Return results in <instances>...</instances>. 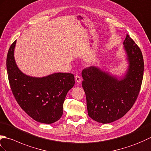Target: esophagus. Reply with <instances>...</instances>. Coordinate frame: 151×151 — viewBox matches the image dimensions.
<instances>
[{
    "label": "esophagus",
    "mask_w": 151,
    "mask_h": 151,
    "mask_svg": "<svg viewBox=\"0 0 151 151\" xmlns=\"http://www.w3.org/2000/svg\"><path fill=\"white\" fill-rule=\"evenodd\" d=\"M75 79H76V81L77 82H78V83H81V77H80L79 76H78V75H76V76H75Z\"/></svg>",
    "instance_id": "esophagus-1"
}]
</instances>
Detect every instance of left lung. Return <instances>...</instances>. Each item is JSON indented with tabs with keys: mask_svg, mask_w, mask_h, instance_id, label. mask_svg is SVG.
I'll list each match as a JSON object with an SVG mask.
<instances>
[{
	"mask_svg": "<svg viewBox=\"0 0 151 151\" xmlns=\"http://www.w3.org/2000/svg\"><path fill=\"white\" fill-rule=\"evenodd\" d=\"M123 45L129 67L123 79L119 81L96 66L82 71L88 114L99 123H109L122 118L134 105L141 88L144 70L141 50L129 35Z\"/></svg>",
	"mask_w": 151,
	"mask_h": 151,
	"instance_id": "left-lung-1",
	"label": "left lung"
}]
</instances>
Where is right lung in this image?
I'll use <instances>...</instances> for the list:
<instances>
[{"instance_id":"1","label":"right lung","mask_w":151,"mask_h":151,"mask_svg":"<svg viewBox=\"0 0 151 151\" xmlns=\"http://www.w3.org/2000/svg\"><path fill=\"white\" fill-rule=\"evenodd\" d=\"M16 41L9 48L6 67L10 87L16 101L35 121L50 124L63 115V103L75 84L70 73H55L43 78L24 74L17 66L13 53Z\"/></svg>"}]
</instances>
